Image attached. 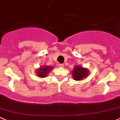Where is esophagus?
<instances>
[{
    "mask_svg": "<svg viewBox=\"0 0 120 120\" xmlns=\"http://www.w3.org/2000/svg\"><path fill=\"white\" fill-rule=\"evenodd\" d=\"M59 66H60V67H64V64H59Z\"/></svg>",
    "mask_w": 120,
    "mask_h": 120,
    "instance_id": "1",
    "label": "esophagus"
}]
</instances>
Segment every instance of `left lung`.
I'll return each instance as SVG.
<instances>
[{
    "mask_svg": "<svg viewBox=\"0 0 120 120\" xmlns=\"http://www.w3.org/2000/svg\"><path fill=\"white\" fill-rule=\"evenodd\" d=\"M89 74V70L88 68H84L80 65L75 66L72 70L73 79L77 81L84 80V79L87 77Z\"/></svg>",
    "mask_w": 120,
    "mask_h": 120,
    "instance_id": "1",
    "label": "left lung"
}]
</instances>
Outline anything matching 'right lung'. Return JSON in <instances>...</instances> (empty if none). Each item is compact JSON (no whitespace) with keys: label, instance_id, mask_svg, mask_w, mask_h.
<instances>
[{"label":"right lung","instance_id":"add662e5","mask_svg":"<svg viewBox=\"0 0 120 120\" xmlns=\"http://www.w3.org/2000/svg\"><path fill=\"white\" fill-rule=\"evenodd\" d=\"M53 68V67L52 66H41L39 67L38 69L36 70V74L40 78H45L47 77L49 73L51 71L52 69Z\"/></svg>","mask_w":120,"mask_h":120}]
</instances>
